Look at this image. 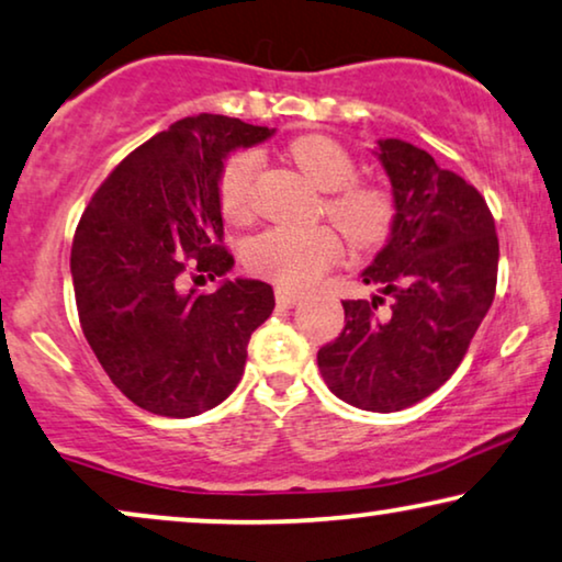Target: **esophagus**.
<instances>
[{"mask_svg":"<svg viewBox=\"0 0 562 562\" xmlns=\"http://www.w3.org/2000/svg\"><path fill=\"white\" fill-rule=\"evenodd\" d=\"M274 300H278L280 307H290V305H295L297 300H300V292L297 290H290V288H282V284H278V288H274Z\"/></svg>","mask_w":562,"mask_h":562,"instance_id":"esophagus-1","label":"esophagus"}]
</instances>
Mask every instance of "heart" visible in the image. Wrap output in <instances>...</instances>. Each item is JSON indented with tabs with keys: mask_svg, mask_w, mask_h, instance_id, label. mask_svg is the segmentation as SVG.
I'll use <instances>...</instances> for the list:
<instances>
[{
	"mask_svg": "<svg viewBox=\"0 0 562 562\" xmlns=\"http://www.w3.org/2000/svg\"><path fill=\"white\" fill-rule=\"evenodd\" d=\"M288 155L315 188L326 191L323 211L353 247L371 249L386 241L397 218V201L390 188L357 180V162L349 149L326 134H303L290 142ZM259 165L262 160L255 149H239L221 165L218 205L232 224H247L255 216ZM341 255L344 241L336 228L272 226L247 241L244 265L284 288H303L318 280Z\"/></svg>",
	"mask_w": 562,
	"mask_h": 562,
	"instance_id": "obj_1",
	"label": "heart"
}]
</instances>
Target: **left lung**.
Here are the masks:
<instances>
[{"label":"left lung","mask_w":562,"mask_h":562,"mask_svg":"<svg viewBox=\"0 0 562 562\" xmlns=\"http://www.w3.org/2000/svg\"><path fill=\"white\" fill-rule=\"evenodd\" d=\"M397 218L361 278L382 295L344 300L346 326L318 351L338 400L397 413L446 384L492 307L499 267L494 216L476 188L425 149L379 142Z\"/></svg>","instance_id":"left-lung-1"}]
</instances>
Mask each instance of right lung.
<instances>
[{"label":"right lung","instance_id":"right-lung-1","mask_svg":"<svg viewBox=\"0 0 562 562\" xmlns=\"http://www.w3.org/2000/svg\"><path fill=\"white\" fill-rule=\"evenodd\" d=\"M272 134L221 114L186 116L130 153L91 195L70 247L78 321L124 397L153 415L193 417L239 384L247 346L274 311L259 280L224 278L218 172L236 147Z\"/></svg>","mask_w":562,"mask_h":562}]
</instances>
